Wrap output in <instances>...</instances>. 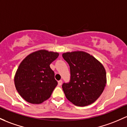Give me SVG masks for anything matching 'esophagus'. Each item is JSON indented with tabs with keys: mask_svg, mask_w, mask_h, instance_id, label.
Wrapping results in <instances>:
<instances>
[{
	"mask_svg": "<svg viewBox=\"0 0 127 127\" xmlns=\"http://www.w3.org/2000/svg\"><path fill=\"white\" fill-rule=\"evenodd\" d=\"M58 85H59V86H61V84H62V83H63V81L62 80L58 81Z\"/></svg>",
	"mask_w": 127,
	"mask_h": 127,
	"instance_id": "1",
	"label": "esophagus"
}]
</instances>
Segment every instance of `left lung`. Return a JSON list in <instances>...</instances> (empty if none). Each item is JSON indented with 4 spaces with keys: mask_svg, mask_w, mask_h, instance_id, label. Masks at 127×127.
Segmentation results:
<instances>
[{
    "mask_svg": "<svg viewBox=\"0 0 127 127\" xmlns=\"http://www.w3.org/2000/svg\"><path fill=\"white\" fill-rule=\"evenodd\" d=\"M62 55L70 70V82L62 86L66 98L77 106L92 104L106 86V72L102 64L84 51L67 52Z\"/></svg>",
    "mask_w": 127,
    "mask_h": 127,
    "instance_id": "1",
    "label": "left lung"
}]
</instances>
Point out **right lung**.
<instances>
[{
	"mask_svg": "<svg viewBox=\"0 0 127 127\" xmlns=\"http://www.w3.org/2000/svg\"><path fill=\"white\" fill-rule=\"evenodd\" d=\"M59 53L41 49L26 56L20 63L14 76L19 95L27 102L41 104L51 97L58 84L50 64Z\"/></svg>",
	"mask_w": 127,
	"mask_h": 127,
	"instance_id": "obj_1",
	"label": "right lung"
}]
</instances>
